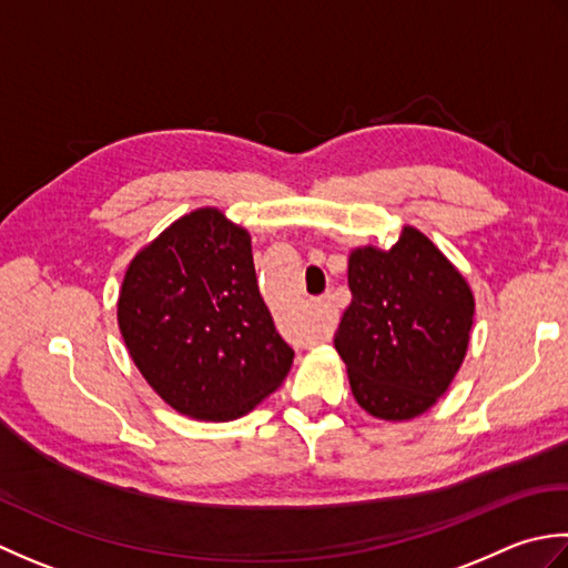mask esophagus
Wrapping results in <instances>:
<instances>
[{
  "mask_svg": "<svg viewBox=\"0 0 568 568\" xmlns=\"http://www.w3.org/2000/svg\"><path fill=\"white\" fill-rule=\"evenodd\" d=\"M316 308H318V314H321V333L326 335L328 331H331V321H333V311H331V304L326 298H321L318 304H316Z\"/></svg>",
  "mask_w": 568,
  "mask_h": 568,
  "instance_id": "obj_1",
  "label": "esophagus"
}]
</instances>
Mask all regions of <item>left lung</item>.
I'll list each match as a JSON object with an SVG mask.
<instances>
[{"instance_id":"left-lung-1","label":"left lung","mask_w":568,"mask_h":568,"mask_svg":"<svg viewBox=\"0 0 568 568\" xmlns=\"http://www.w3.org/2000/svg\"><path fill=\"white\" fill-rule=\"evenodd\" d=\"M351 306L335 333L355 402L382 422H409L446 395L468 353L476 296L466 276L404 225L389 250L355 247Z\"/></svg>"}]
</instances>
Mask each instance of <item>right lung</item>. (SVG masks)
<instances>
[{"label":"right lung","mask_w":568,"mask_h":568,"mask_svg":"<svg viewBox=\"0 0 568 568\" xmlns=\"http://www.w3.org/2000/svg\"><path fill=\"white\" fill-rule=\"evenodd\" d=\"M118 326L149 387L201 422L245 416L294 363L260 294L250 233L211 205L134 254Z\"/></svg>","instance_id":"right-lung-1"}]
</instances>
